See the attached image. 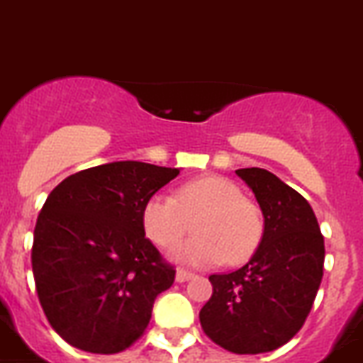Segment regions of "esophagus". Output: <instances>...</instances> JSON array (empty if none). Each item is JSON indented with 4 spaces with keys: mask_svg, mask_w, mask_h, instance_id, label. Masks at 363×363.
Wrapping results in <instances>:
<instances>
[{
    "mask_svg": "<svg viewBox=\"0 0 363 363\" xmlns=\"http://www.w3.org/2000/svg\"><path fill=\"white\" fill-rule=\"evenodd\" d=\"M194 279V273H189V271H184V269H177V273H175V280L177 282H188V280Z\"/></svg>",
    "mask_w": 363,
    "mask_h": 363,
    "instance_id": "obj_1",
    "label": "esophagus"
}]
</instances>
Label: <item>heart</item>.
Listing matches in <instances>:
<instances>
[{"mask_svg": "<svg viewBox=\"0 0 363 363\" xmlns=\"http://www.w3.org/2000/svg\"><path fill=\"white\" fill-rule=\"evenodd\" d=\"M195 221L188 244L174 251L177 262L217 266L242 262L259 246L262 217L259 208L244 199L242 189L228 179L201 177L182 184L175 197L152 195L141 210L146 237L161 247L177 246Z\"/></svg>", "mask_w": 363, "mask_h": 363, "instance_id": "heart-1", "label": "heart"}]
</instances>
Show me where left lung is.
Masks as SVG:
<instances>
[{"instance_id":"obj_1","label":"left lung","mask_w":363,"mask_h":363,"mask_svg":"<svg viewBox=\"0 0 363 363\" xmlns=\"http://www.w3.org/2000/svg\"><path fill=\"white\" fill-rule=\"evenodd\" d=\"M235 174L264 217L260 244L240 269L211 275L213 295L199 313L204 333L237 354L275 351L308 318L324 275V237L309 202L262 168Z\"/></svg>"}]
</instances>
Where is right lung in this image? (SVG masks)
Wrapping results in <instances>:
<instances>
[{"label":"right lung","mask_w":363,"mask_h":363,"mask_svg":"<svg viewBox=\"0 0 363 363\" xmlns=\"http://www.w3.org/2000/svg\"><path fill=\"white\" fill-rule=\"evenodd\" d=\"M179 172L116 161L52 189L35 222L32 271L41 308L65 342L113 354L145 333L175 269L145 237L141 210Z\"/></svg>","instance_id":"1"}]
</instances>
